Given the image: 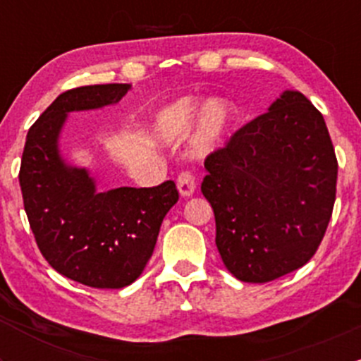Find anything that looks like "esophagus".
<instances>
[{"mask_svg":"<svg viewBox=\"0 0 361 361\" xmlns=\"http://www.w3.org/2000/svg\"><path fill=\"white\" fill-rule=\"evenodd\" d=\"M195 188H197V181H195L194 173H190V171L180 173V176H178V190H180L181 197H190Z\"/></svg>","mask_w":361,"mask_h":361,"instance_id":"34e87169","label":"esophagus"}]
</instances>
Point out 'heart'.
<instances>
[{
    "mask_svg": "<svg viewBox=\"0 0 361 361\" xmlns=\"http://www.w3.org/2000/svg\"><path fill=\"white\" fill-rule=\"evenodd\" d=\"M199 118H202L199 143L202 148L209 150L216 147L227 134L232 123V108L225 101H211L206 108H201V104L195 101H180L159 113L155 133L159 140L166 143L187 140Z\"/></svg>",
    "mask_w": 361,
    "mask_h": 361,
    "instance_id": "b5f03b06",
    "label": "heart"
}]
</instances>
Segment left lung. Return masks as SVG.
<instances>
[{"label": "left lung", "instance_id": "left-lung-1", "mask_svg": "<svg viewBox=\"0 0 361 361\" xmlns=\"http://www.w3.org/2000/svg\"><path fill=\"white\" fill-rule=\"evenodd\" d=\"M204 167L201 190L231 274L267 283L311 260L332 216L337 159L325 118L304 94L285 90Z\"/></svg>", "mask_w": 361, "mask_h": 361}]
</instances>
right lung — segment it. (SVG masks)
<instances>
[{
	"mask_svg": "<svg viewBox=\"0 0 361 361\" xmlns=\"http://www.w3.org/2000/svg\"><path fill=\"white\" fill-rule=\"evenodd\" d=\"M129 89L106 83L61 94L29 129L20 162L24 209L39 251L59 274L92 288H123L140 278L164 216L178 202L171 180L97 192L85 167L61 157L68 113L116 104Z\"/></svg>",
	"mask_w": 361,
	"mask_h": 361,
	"instance_id": "add662e5",
	"label": "right lung"
}]
</instances>
